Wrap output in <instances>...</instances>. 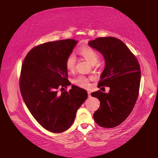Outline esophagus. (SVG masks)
Returning <instances> with one entry per match:
<instances>
[{
  "label": "esophagus",
  "mask_w": 158,
  "mask_h": 158,
  "mask_svg": "<svg viewBox=\"0 0 158 158\" xmlns=\"http://www.w3.org/2000/svg\"><path fill=\"white\" fill-rule=\"evenodd\" d=\"M88 97L90 98L91 97V92H88Z\"/></svg>",
  "instance_id": "1"
}]
</instances>
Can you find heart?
<instances>
[{
	"mask_svg": "<svg viewBox=\"0 0 158 158\" xmlns=\"http://www.w3.org/2000/svg\"><path fill=\"white\" fill-rule=\"evenodd\" d=\"M80 55L86 60L90 64H95L99 59L98 52L88 46H82L78 49ZM76 64V57L73 54L67 56L65 61V66L68 71H73ZM73 83L80 87L86 88L89 86V79L84 76H78L73 80Z\"/></svg>",
	"mask_w": 158,
	"mask_h": 158,
	"instance_id": "heart-1",
	"label": "heart"
}]
</instances>
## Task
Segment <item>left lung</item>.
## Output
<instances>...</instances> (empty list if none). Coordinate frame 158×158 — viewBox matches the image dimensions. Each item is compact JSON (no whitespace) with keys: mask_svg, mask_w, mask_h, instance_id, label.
Returning a JSON list of instances; mask_svg holds the SVG:
<instances>
[{"mask_svg":"<svg viewBox=\"0 0 158 158\" xmlns=\"http://www.w3.org/2000/svg\"><path fill=\"white\" fill-rule=\"evenodd\" d=\"M88 45L102 53L105 60L99 87L110 88L108 93L100 90L92 93L100 102L94 113V121L102 127H117L131 114L136 102L141 78L139 63L126 45L115 37L96 38Z\"/></svg>","mask_w":158,"mask_h":158,"instance_id":"8db88e82","label":"left lung"}]
</instances>
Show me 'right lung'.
<instances>
[{
    "instance_id": "right-lung-1",
    "label": "right lung",
    "mask_w": 158,
    "mask_h": 158,
    "mask_svg": "<svg viewBox=\"0 0 158 158\" xmlns=\"http://www.w3.org/2000/svg\"><path fill=\"white\" fill-rule=\"evenodd\" d=\"M75 40L48 42L32 49L23 60L20 88L33 117L46 130L63 132L73 125L86 90L72 85L69 92L57 89L70 84L65 61L78 44Z\"/></svg>"
}]
</instances>
